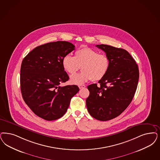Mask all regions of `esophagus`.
<instances>
[{"mask_svg": "<svg viewBox=\"0 0 160 160\" xmlns=\"http://www.w3.org/2000/svg\"><path fill=\"white\" fill-rule=\"evenodd\" d=\"M78 88H79L80 89H82V88H85L86 86L85 85H79Z\"/></svg>", "mask_w": 160, "mask_h": 160, "instance_id": "34e87169", "label": "esophagus"}]
</instances>
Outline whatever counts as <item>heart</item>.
<instances>
[{"instance_id": "obj_1", "label": "heart", "mask_w": 160, "mask_h": 160, "mask_svg": "<svg viewBox=\"0 0 160 160\" xmlns=\"http://www.w3.org/2000/svg\"><path fill=\"white\" fill-rule=\"evenodd\" d=\"M64 70L70 74H74L81 69L83 72L72 76V84L81 85L92 80L96 82L102 79L109 70L110 62L108 56L99 54L88 47H83L75 52L74 57L67 54L62 59Z\"/></svg>"}]
</instances>
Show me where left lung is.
Listing matches in <instances>:
<instances>
[{
  "label": "left lung",
  "mask_w": 160,
  "mask_h": 160,
  "mask_svg": "<svg viewBox=\"0 0 160 160\" xmlns=\"http://www.w3.org/2000/svg\"><path fill=\"white\" fill-rule=\"evenodd\" d=\"M96 47L105 51L110 66L99 85L88 86L90 94L86 102L91 116L106 121L120 115L132 102L138 86L139 70L126 50L104 44Z\"/></svg>",
  "instance_id": "obj_1"
}]
</instances>
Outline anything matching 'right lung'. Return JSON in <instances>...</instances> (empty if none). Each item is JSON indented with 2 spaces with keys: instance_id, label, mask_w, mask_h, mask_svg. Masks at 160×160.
<instances>
[{
  "instance_id": "1",
  "label": "right lung",
  "mask_w": 160,
  "mask_h": 160,
  "mask_svg": "<svg viewBox=\"0 0 160 160\" xmlns=\"http://www.w3.org/2000/svg\"><path fill=\"white\" fill-rule=\"evenodd\" d=\"M74 47L67 41L47 43L35 48L22 61L20 83L23 99L36 115L46 121L63 116L71 99L79 91L76 85L59 86L69 79L62 59Z\"/></svg>"
}]
</instances>
